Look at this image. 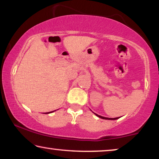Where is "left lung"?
<instances>
[{
	"mask_svg": "<svg viewBox=\"0 0 159 159\" xmlns=\"http://www.w3.org/2000/svg\"><path fill=\"white\" fill-rule=\"evenodd\" d=\"M95 114L97 116H98L99 118H101V119H108V120H115V119H119L118 117H116V118H107V117L101 116H100V115H98V114Z\"/></svg>",
	"mask_w": 159,
	"mask_h": 159,
	"instance_id": "8db88e82",
	"label": "left lung"
}]
</instances>
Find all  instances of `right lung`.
<instances>
[{"mask_svg": "<svg viewBox=\"0 0 159 159\" xmlns=\"http://www.w3.org/2000/svg\"><path fill=\"white\" fill-rule=\"evenodd\" d=\"M51 112H53V111H51V112H48V113H45V114H49V113H51Z\"/></svg>", "mask_w": 159, "mask_h": 159, "instance_id": "right-lung-1", "label": "right lung"}]
</instances>
